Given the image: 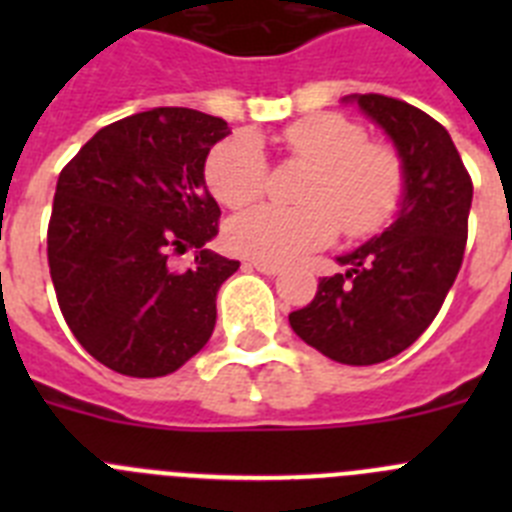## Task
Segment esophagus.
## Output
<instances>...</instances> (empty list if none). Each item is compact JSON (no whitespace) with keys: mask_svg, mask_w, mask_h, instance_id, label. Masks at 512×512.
Masks as SVG:
<instances>
[{"mask_svg":"<svg viewBox=\"0 0 512 512\" xmlns=\"http://www.w3.org/2000/svg\"><path fill=\"white\" fill-rule=\"evenodd\" d=\"M248 266L256 271H261V274H266V277H277L279 271H282V266L279 264H271V261H259V259L248 261Z\"/></svg>","mask_w":512,"mask_h":512,"instance_id":"esophagus-1","label":"esophagus"}]
</instances>
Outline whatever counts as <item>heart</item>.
<instances>
[{
  "mask_svg": "<svg viewBox=\"0 0 512 512\" xmlns=\"http://www.w3.org/2000/svg\"><path fill=\"white\" fill-rule=\"evenodd\" d=\"M284 151L310 164L297 189L302 205H259L228 225L233 251L259 261H292L328 246L338 228L361 241L390 223L405 194V166L395 148L366 140L359 122L318 112L279 135ZM205 182L230 210L251 205L269 187V161L253 135L220 140L205 161Z\"/></svg>",
  "mask_w": 512,
  "mask_h": 512,
  "instance_id": "1",
  "label": "heart"
}]
</instances>
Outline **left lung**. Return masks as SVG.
Wrapping results in <instances>:
<instances>
[{
  "label": "left lung",
  "mask_w": 512,
  "mask_h": 512,
  "mask_svg": "<svg viewBox=\"0 0 512 512\" xmlns=\"http://www.w3.org/2000/svg\"><path fill=\"white\" fill-rule=\"evenodd\" d=\"M356 102L400 151V215L341 256L346 271L320 279L310 305L289 312V325L338 364L372 366L413 346L441 310L464 261L474 187L441 122L384 94H359Z\"/></svg>",
  "instance_id": "8db88e82"
}]
</instances>
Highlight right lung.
<instances>
[{
	"mask_svg": "<svg viewBox=\"0 0 512 512\" xmlns=\"http://www.w3.org/2000/svg\"><path fill=\"white\" fill-rule=\"evenodd\" d=\"M228 122L187 107L117 120L63 166L48 266L76 341L125 377H166L212 336L217 289L241 261L207 251L220 207L205 158ZM194 247L189 270L170 259Z\"/></svg>",
	"mask_w": 512,
	"mask_h": 512,
	"instance_id": "add662e5",
	"label": "right lung"
}]
</instances>
